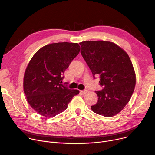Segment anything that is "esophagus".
<instances>
[{"label": "esophagus", "mask_w": 155, "mask_h": 155, "mask_svg": "<svg viewBox=\"0 0 155 155\" xmlns=\"http://www.w3.org/2000/svg\"><path fill=\"white\" fill-rule=\"evenodd\" d=\"M88 91L87 90H81V91H80V92H81L82 94H85V93H87Z\"/></svg>", "instance_id": "34e87169"}]
</instances>
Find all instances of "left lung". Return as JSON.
Instances as JSON below:
<instances>
[{
  "label": "left lung",
  "instance_id": "8db88e82",
  "mask_svg": "<svg viewBox=\"0 0 155 155\" xmlns=\"http://www.w3.org/2000/svg\"><path fill=\"white\" fill-rule=\"evenodd\" d=\"M79 44L93 77L100 75V85L104 87L95 91L98 100L91 109L104 117L114 116L129 103L135 89L136 76L129 56L110 41H83Z\"/></svg>",
  "mask_w": 155,
  "mask_h": 155
}]
</instances>
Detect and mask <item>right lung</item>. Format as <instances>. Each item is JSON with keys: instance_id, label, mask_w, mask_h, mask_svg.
I'll return each mask as SVG.
<instances>
[{"instance_id": "add662e5", "label": "right lung", "mask_w": 155, "mask_h": 155, "mask_svg": "<svg viewBox=\"0 0 155 155\" xmlns=\"http://www.w3.org/2000/svg\"><path fill=\"white\" fill-rule=\"evenodd\" d=\"M80 51L78 43L64 42L46 45L33 56L25 70L23 90L27 101L39 114L54 117L64 111L79 93L61 83L65 70Z\"/></svg>"}]
</instances>
